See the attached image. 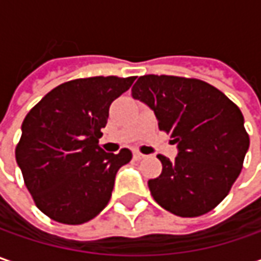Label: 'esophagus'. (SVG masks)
Listing matches in <instances>:
<instances>
[{
    "label": "esophagus",
    "instance_id": "1",
    "mask_svg": "<svg viewBox=\"0 0 261 261\" xmlns=\"http://www.w3.org/2000/svg\"><path fill=\"white\" fill-rule=\"evenodd\" d=\"M134 158L139 161V160H144V158H146V155H144V154H141V152H138V151H136V152H134Z\"/></svg>",
    "mask_w": 261,
    "mask_h": 261
}]
</instances>
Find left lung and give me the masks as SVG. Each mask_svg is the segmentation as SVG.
<instances>
[{"instance_id":"8db88e82","label":"left lung","mask_w":261,"mask_h":261,"mask_svg":"<svg viewBox=\"0 0 261 261\" xmlns=\"http://www.w3.org/2000/svg\"><path fill=\"white\" fill-rule=\"evenodd\" d=\"M132 95L154 110L178 149L174 161L158 155L163 171L148 181L154 200L183 218L207 214L229 193L250 146L241 110L195 78L139 76Z\"/></svg>"}]
</instances>
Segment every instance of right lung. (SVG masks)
Segmentation results:
<instances>
[{
  "instance_id": "right-lung-1",
  "label": "right lung",
  "mask_w": 261,
  "mask_h": 261,
  "mask_svg": "<svg viewBox=\"0 0 261 261\" xmlns=\"http://www.w3.org/2000/svg\"><path fill=\"white\" fill-rule=\"evenodd\" d=\"M135 76H91L54 88L27 113L15 161L36 206L56 222L80 225L109 203L117 170L132 160L123 148L98 146L109 107Z\"/></svg>"
}]
</instances>
